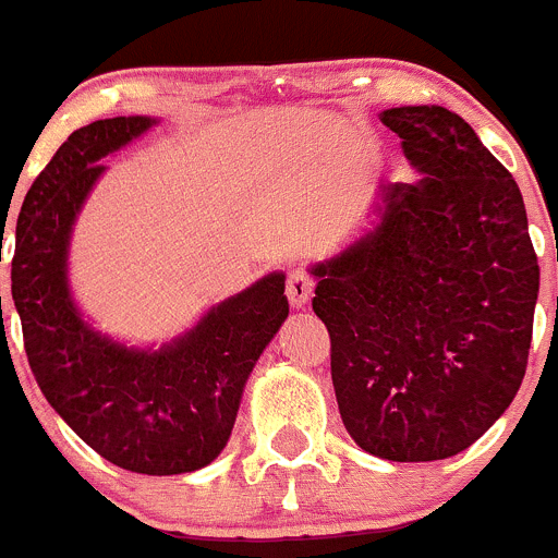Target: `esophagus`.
<instances>
[{
  "label": "esophagus",
  "mask_w": 558,
  "mask_h": 558,
  "mask_svg": "<svg viewBox=\"0 0 558 558\" xmlns=\"http://www.w3.org/2000/svg\"><path fill=\"white\" fill-rule=\"evenodd\" d=\"M312 290H314V281L306 277L303 271H290V277H287V301H290L292 308H303L308 303V298H312Z\"/></svg>",
  "instance_id": "34e87169"
}]
</instances>
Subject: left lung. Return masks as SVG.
Returning a JSON list of instances; mask_svg holds the SVG:
<instances>
[{
  "label": "left lung",
  "mask_w": 558,
  "mask_h": 558,
  "mask_svg": "<svg viewBox=\"0 0 558 558\" xmlns=\"http://www.w3.org/2000/svg\"><path fill=\"white\" fill-rule=\"evenodd\" d=\"M421 179L379 184L377 225L312 266L330 377L357 448L439 461L515 399L539 266L510 170L442 105L379 113Z\"/></svg>",
  "instance_id": "1"
}]
</instances>
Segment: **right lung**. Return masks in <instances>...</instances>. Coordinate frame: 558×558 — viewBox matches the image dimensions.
I'll list each match as a JSON object with an SVG mask.
<instances>
[{"label":"right lung","instance_id":"1","mask_svg":"<svg viewBox=\"0 0 558 558\" xmlns=\"http://www.w3.org/2000/svg\"><path fill=\"white\" fill-rule=\"evenodd\" d=\"M154 124L99 119L59 146L21 206L10 279L32 374L62 421L110 464L184 474L228 445L246 379L290 303L284 274H268L159 350L119 344L81 317L68 284L73 225L105 173L99 159Z\"/></svg>","mask_w":558,"mask_h":558}]
</instances>
